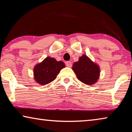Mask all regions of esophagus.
Returning a JSON list of instances; mask_svg holds the SVG:
<instances>
[{"instance_id": "1", "label": "esophagus", "mask_w": 132, "mask_h": 132, "mask_svg": "<svg viewBox=\"0 0 132 132\" xmlns=\"http://www.w3.org/2000/svg\"><path fill=\"white\" fill-rule=\"evenodd\" d=\"M66 64L67 66L69 67V68H70V67L71 66V65H72V64H71V62H69V61L66 62Z\"/></svg>"}]
</instances>
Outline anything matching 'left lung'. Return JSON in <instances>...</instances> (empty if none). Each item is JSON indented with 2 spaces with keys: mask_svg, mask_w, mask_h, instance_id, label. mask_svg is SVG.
<instances>
[{
  "mask_svg": "<svg viewBox=\"0 0 132 132\" xmlns=\"http://www.w3.org/2000/svg\"><path fill=\"white\" fill-rule=\"evenodd\" d=\"M72 70L80 81L87 85H93L97 82L100 75L98 64L93 62L86 55L79 57V61L73 64Z\"/></svg>",
  "mask_w": 132,
  "mask_h": 132,
  "instance_id": "obj_1",
  "label": "left lung"
}]
</instances>
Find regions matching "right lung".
Here are the masks:
<instances>
[{
	"label": "right lung",
	"instance_id": "right-lung-1",
	"mask_svg": "<svg viewBox=\"0 0 132 132\" xmlns=\"http://www.w3.org/2000/svg\"><path fill=\"white\" fill-rule=\"evenodd\" d=\"M65 68L62 61H57L55 58L47 57L34 68V79L37 83L45 85L53 81L61 69Z\"/></svg>",
	"mask_w": 132,
	"mask_h": 132
}]
</instances>
